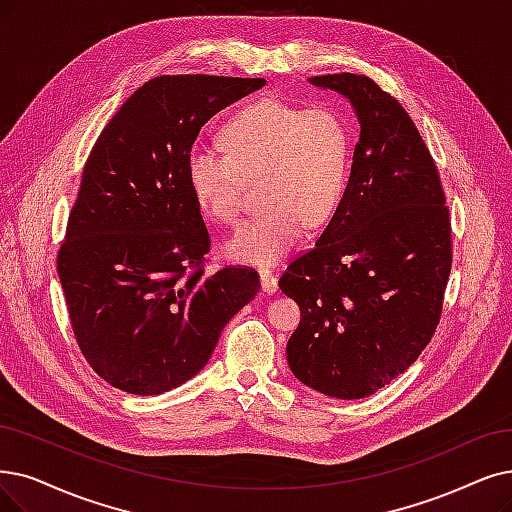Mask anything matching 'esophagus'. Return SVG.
I'll return each instance as SVG.
<instances>
[{"mask_svg":"<svg viewBox=\"0 0 512 512\" xmlns=\"http://www.w3.org/2000/svg\"><path fill=\"white\" fill-rule=\"evenodd\" d=\"M260 288L264 294H275L277 292V275L271 271H260Z\"/></svg>","mask_w":512,"mask_h":512,"instance_id":"obj_1","label":"esophagus"}]
</instances>
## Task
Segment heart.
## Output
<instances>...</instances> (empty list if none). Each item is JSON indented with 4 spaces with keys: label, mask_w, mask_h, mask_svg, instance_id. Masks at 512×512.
I'll list each match as a JSON object with an SVG mask.
<instances>
[{
    "label": "heart",
    "mask_w": 512,
    "mask_h": 512,
    "mask_svg": "<svg viewBox=\"0 0 512 512\" xmlns=\"http://www.w3.org/2000/svg\"><path fill=\"white\" fill-rule=\"evenodd\" d=\"M222 151L195 145L187 180L208 218L233 224L241 214V182L260 178L264 210L227 243V256L252 267H277L304 239L306 227L330 220L351 176L349 121L332 107L302 109L258 98L222 128Z\"/></svg>",
    "instance_id": "heart-1"
}]
</instances>
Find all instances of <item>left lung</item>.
Segmentation results:
<instances>
[{
  "instance_id": "8db88e82",
  "label": "left lung",
  "mask_w": 512,
  "mask_h": 512,
  "mask_svg": "<svg viewBox=\"0 0 512 512\" xmlns=\"http://www.w3.org/2000/svg\"><path fill=\"white\" fill-rule=\"evenodd\" d=\"M309 84L349 102L359 142L336 214L279 279L302 313L285 353L313 391L363 399L403 374L435 334L452 231L433 157L399 102L363 75Z\"/></svg>"
}]
</instances>
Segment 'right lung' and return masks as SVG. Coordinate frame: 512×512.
Returning a JSON list of instances; mask_svg holds the SVG:
<instances>
[{"label": "right lung", "mask_w": 512, "mask_h": 512, "mask_svg": "<svg viewBox=\"0 0 512 512\" xmlns=\"http://www.w3.org/2000/svg\"><path fill=\"white\" fill-rule=\"evenodd\" d=\"M264 79L163 75L98 136L58 252L73 332L92 370L130 395L185 384L258 294L250 269L203 277L210 233L187 180L199 130Z\"/></svg>", "instance_id": "add662e5"}]
</instances>
